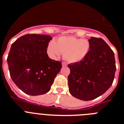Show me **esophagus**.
Masks as SVG:
<instances>
[{"label":"esophagus","mask_w":124,"mask_h":124,"mask_svg":"<svg viewBox=\"0 0 124 124\" xmlns=\"http://www.w3.org/2000/svg\"><path fill=\"white\" fill-rule=\"evenodd\" d=\"M62 66H63V67H66V66H67V64L64 62H62Z\"/></svg>","instance_id":"34e87169"}]
</instances>
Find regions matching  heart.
Masks as SVG:
<instances>
[{"label": "heart", "mask_w": 124, "mask_h": 124, "mask_svg": "<svg viewBox=\"0 0 124 124\" xmlns=\"http://www.w3.org/2000/svg\"><path fill=\"white\" fill-rule=\"evenodd\" d=\"M90 43L86 39H80L73 36L61 37L50 43L48 52L53 59L63 53V58L70 63L81 61L87 55Z\"/></svg>", "instance_id": "b5f03b06"}]
</instances>
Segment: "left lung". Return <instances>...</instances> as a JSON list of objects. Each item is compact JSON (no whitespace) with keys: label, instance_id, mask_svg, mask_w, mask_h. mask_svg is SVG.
I'll return each instance as SVG.
<instances>
[{"label":"left lung","instance_id":"obj_1","mask_svg":"<svg viewBox=\"0 0 124 124\" xmlns=\"http://www.w3.org/2000/svg\"><path fill=\"white\" fill-rule=\"evenodd\" d=\"M90 48L79 62L68 64V86L71 94L83 101L94 99L106 93L114 79V53L104 40L91 37Z\"/></svg>","mask_w":124,"mask_h":124}]
</instances>
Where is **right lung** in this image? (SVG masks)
Listing matches in <instances>:
<instances>
[{
    "label": "right lung",
    "mask_w": 124,
    "mask_h": 124,
    "mask_svg": "<svg viewBox=\"0 0 124 124\" xmlns=\"http://www.w3.org/2000/svg\"><path fill=\"white\" fill-rule=\"evenodd\" d=\"M50 36L27 34L11 46L7 57L10 75L25 94L38 96L48 93L62 68L60 61L47 54Z\"/></svg>",
    "instance_id": "1"
}]
</instances>
